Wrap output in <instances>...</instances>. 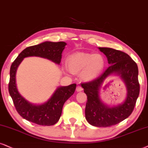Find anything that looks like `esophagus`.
I'll use <instances>...</instances> for the list:
<instances>
[{
    "instance_id": "esophagus-1",
    "label": "esophagus",
    "mask_w": 148,
    "mask_h": 148,
    "mask_svg": "<svg viewBox=\"0 0 148 148\" xmlns=\"http://www.w3.org/2000/svg\"><path fill=\"white\" fill-rule=\"evenodd\" d=\"M76 90H77V92H80V91H82L83 90L82 87L81 86H77V88H76Z\"/></svg>"
}]
</instances>
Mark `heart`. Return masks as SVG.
Returning a JSON list of instances; mask_svg holds the SVG:
<instances>
[{
    "label": "heart",
    "instance_id": "1",
    "mask_svg": "<svg viewBox=\"0 0 148 148\" xmlns=\"http://www.w3.org/2000/svg\"><path fill=\"white\" fill-rule=\"evenodd\" d=\"M66 64L70 72L75 74L82 72V77L86 81H90L101 73L106 62L101 55L76 52L69 55Z\"/></svg>",
    "mask_w": 148,
    "mask_h": 148
}]
</instances>
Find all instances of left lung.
I'll return each instance as SVG.
<instances>
[{"label":"left lung","instance_id":"obj_1","mask_svg":"<svg viewBox=\"0 0 148 148\" xmlns=\"http://www.w3.org/2000/svg\"><path fill=\"white\" fill-rule=\"evenodd\" d=\"M110 64L101 75L92 81L82 84L87 95L86 119L90 124L97 127H110L120 123L130 115L135 106L140 91L138 66L127 53L111 48L99 47ZM112 73L119 74L127 84V98L123 105L109 108L103 105L99 97V90L105 79Z\"/></svg>","mask_w":148,"mask_h":148}]
</instances>
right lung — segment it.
I'll use <instances>...</instances> for the list:
<instances>
[{"label":"right lung","instance_id":"right-lung-1","mask_svg":"<svg viewBox=\"0 0 148 148\" xmlns=\"http://www.w3.org/2000/svg\"><path fill=\"white\" fill-rule=\"evenodd\" d=\"M66 45V44L64 42H45L40 45L29 47L24 49L13 62L10 68L9 92L18 113L27 121L43 126L56 124L62 114L64 103L74 93L76 84H73L68 86L60 87L46 103L40 106L32 105L19 94L16 88V73L18 66L24 58L29 56L47 58L60 64L62 53Z\"/></svg>","mask_w":148,"mask_h":148}]
</instances>
